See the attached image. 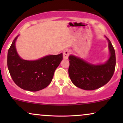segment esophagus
I'll list each match as a JSON object with an SVG mask.
<instances>
[{"mask_svg": "<svg viewBox=\"0 0 123 123\" xmlns=\"http://www.w3.org/2000/svg\"><path fill=\"white\" fill-rule=\"evenodd\" d=\"M70 53V51L69 50H65L63 52V59H65V60H66V59L68 58L69 55Z\"/></svg>", "mask_w": 123, "mask_h": 123, "instance_id": "34e87169", "label": "esophagus"}]
</instances>
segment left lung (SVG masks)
<instances>
[{
  "instance_id": "left-lung-1",
  "label": "left lung",
  "mask_w": 123,
  "mask_h": 123,
  "mask_svg": "<svg viewBox=\"0 0 123 123\" xmlns=\"http://www.w3.org/2000/svg\"><path fill=\"white\" fill-rule=\"evenodd\" d=\"M107 39L111 55L104 64L95 65L74 55L69 57V75L76 87L86 90H94L105 85L111 79L115 70L116 54L111 41Z\"/></svg>"
}]
</instances>
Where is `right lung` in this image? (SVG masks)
<instances>
[{
  "label": "right lung",
  "instance_id": "1",
  "mask_svg": "<svg viewBox=\"0 0 123 123\" xmlns=\"http://www.w3.org/2000/svg\"><path fill=\"white\" fill-rule=\"evenodd\" d=\"M15 38L7 54V66L12 80L18 87L30 91H37L51 82L55 70L63 59L62 54L50 55L36 61L22 60L15 49Z\"/></svg>",
  "mask_w": 123,
  "mask_h": 123
}]
</instances>
